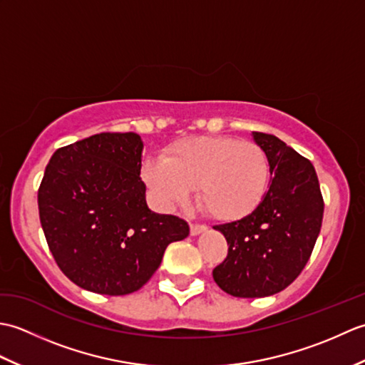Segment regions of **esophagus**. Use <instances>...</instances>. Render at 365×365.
I'll return each mask as SVG.
<instances>
[{"instance_id":"obj_1","label":"esophagus","mask_w":365,"mask_h":365,"mask_svg":"<svg viewBox=\"0 0 365 365\" xmlns=\"http://www.w3.org/2000/svg\"><path fill=\"white\" fill-rule=\"evenodd\" d=\"M205 230H207V226H202V224H191L190 226V232L192 237L202 234V232H205Z\"/></svg>"}]
</instances>
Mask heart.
Returning a JSON list of instances; mask_svg holds the SVG:
<instances>
[{"label": "heart", "instance_id": "1", "mask_svg": "<svg viewBox=\"0 0 365 365\" xmlns=\"http://www.w3.org/2000/svg\"><path fill=\"white\" fill-rule=\"evenodd\" d=\"M143 178L163 208L185 205L199 187V200L215 220L238 221L267 196L271 166L259 144L230 136L185 138L165 160H147Z\"/></svg>", "mask_w": 365, "mask_h": 365}]
</instances>
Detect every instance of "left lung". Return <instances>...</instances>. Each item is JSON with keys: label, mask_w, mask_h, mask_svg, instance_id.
Instances as JSON below:
<instances>
[{"label": "left lung", "mask_w": 365, "mask_h": 365, "mask_svg": "<svg viewBox=\"0 0 365 365\" xmlns=\"http://www.w3.org/2000/svg\"><path fill=\"white\" fill-rule=\"evenodd\" d=\"M252 139L269 160L267 196L246 218L213 227L229 245L213 279L237 298L271 297L298 277L319 238L324 207L311 161L277 136L252 131Z\"/></svg>", "instance_id": "8db88e82"}]
</instances>
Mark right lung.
<instances>
[{
    "mask_svg": "<svg viewBox=\"0 0 365 365\" xmlns=\"http://www.w3.org/2000/svg\"><path fill=\"white\" fill-rule=\"evenodd\" d=\"M143 139L92 135L53 153L37 202L50 251L61 271L84 290L128 294L158 269L190 226L152 212L141 180Z\"/></svg>",
    "mask_w": 365,
    "mask_h": 365,
    "instance_id": "obj_1",
    "label": "right lung"
}]
</instances>
